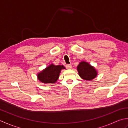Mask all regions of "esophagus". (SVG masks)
<instances>
[{"label": "esophagus", "instance_id": "34e87169", "mask_svg": "<svg viewBox=\"0 0 128 128\" xmlns=\"http://www.w3.org/2000/svg\"><path fill=\"white\" fill-rule=\"evenodd\" d=\"M66 67L67 69H71L72 68V65L71 64H67V65H66Z\"/></svg>", "mask_w": 128, "mask_h": 128}]
</instances>
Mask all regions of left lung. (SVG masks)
Masks as SVG:
<instances>
[{
	"instance_id": "left-lung-1",
	"label": "left lung",
	"mask_w": 128,
	"mask_h": 128,
	"mask_svg": "<svg viewBox=\"0 0 128 128\" xmlns=\"http://www.w3.org/2000/svg\"><path fill=\"white\" fill-rule=\"evenodd\" d=\"M77 69L80 76L86 80H92L97 76V70L87 62H80Z\"/></svg>"
}]
</instances>
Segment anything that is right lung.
<instances>
[{"label": "right lung", "instance_id": "obj_1", "mask_svg": "<svg viewBox=\"0 0 128 128\" xmlns=\"http://www.w3.org/2000/svg\"><path fill=\"white\" fill-rule=\"evenodd\" d=\"M63 69H66L63 65L55 66L51 64L38 73V78L40 82L44 83H54L58 80L61 70Z\"/></svg>", "mask_w": 128, "mask_h": 128}]
</instances>
